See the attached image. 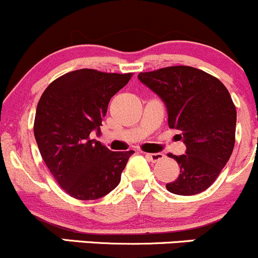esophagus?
I'll return each mask as SVG.
<instances>
[{
  "instance_id": "34e87169",
  "label": "esophagus",
  "mask_w": 258,
  "mask_h": 258,
  "mask_svg": "<svg viewBox=\"0 0 258 258\" xmlns=\"http://www.w3.org/2000/svg\"><path fill=\"white\" fill-rule=\"evenodd\" d=\"M146 157L148 158L150 161H152V162H157V161H160L161 158L163 157L162 153L157 152V153H145Z\"/></svg>"
}]
</instances>
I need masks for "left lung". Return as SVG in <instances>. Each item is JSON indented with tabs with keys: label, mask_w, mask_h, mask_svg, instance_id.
Wrapping results in <instances>:
<instances>
[{
	"label": "left lung",
	"mask_w": 258,
	"mask_h": 258,
	"mask_svg": "<svg viewBox=\"0 0 258 258\" xmlns=\"http://www.w3.org/2000/svg\"><path fill=\"white\" fill-rule=\"evenodd\" d=\"M139 80L165 102L168 127L178 130L186 153L170 155L179 175L166 188L191 196L207 189L230 160L235 146L236 107L222 82L189 66L141 72Z\"/></svg>",
	"instance_id": "obj_1"
}]
</instances>
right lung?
<instances>
[{
  "label": "right lung",
  "mask_w": 258,
  "mask_h": 258,
  "mask_svg": "<svg viewBox=\"0 0 258 258\" xmlns=\"http://www.w3.org/2000/svg\"><path fill=\"white\" fill-rule=\"evenodd\" d=\"M132 74L82 69L48 85L36 108L33 132L41 156L57 183L77 200L110 194L135 151L112 152L100 141L108 102L128 83Z\"/></svg>",
  "instance_id": "1"
}]
</instances>
